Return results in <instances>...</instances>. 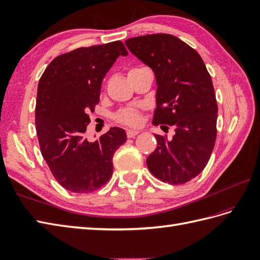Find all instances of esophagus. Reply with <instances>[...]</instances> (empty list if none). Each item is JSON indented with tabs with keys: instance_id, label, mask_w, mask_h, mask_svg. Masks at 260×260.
<instances>
[{
	"instance_id": "1",
	"label": "esophagus",
	"mask_w": 260,
	"mask_h": 260,
	"mask_svg": "<svg viewBox=\"0 0 260 260\" xmlns=\"http://www.w3.org/2000/svg\"><path fill=\"white\" fill-rule=\"evenodd\" d=\"M138 133H139L138 129H127V131H126V135H127L128 138H132V137L136 136Z\"/></svg>"
}]
</instances>
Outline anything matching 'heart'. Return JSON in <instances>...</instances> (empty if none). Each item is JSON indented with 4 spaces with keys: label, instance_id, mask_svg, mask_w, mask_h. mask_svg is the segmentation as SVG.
Returning <instances> with one entry per match:
<instances>
[{
    "label": "heart",
    "instance_id": "b5f03b06",
    "mask_svg": "<svg viewBox=\"0 0 260 260\" xmlns=\"http://www.w3.org/2000/svg\"><path fill=\"white\" fill-rule=\"evenodd\" d=\"M139 68H134L132 70H137ZM131 70V71H132ZM116 121L118 123H122L125 125H131V126H136L141 122V116H139V112L137 108H127L124 109L116 115Z\"/></svg>",
    "mask_w": 260,
    "mask_h": 260
}]
</instances>
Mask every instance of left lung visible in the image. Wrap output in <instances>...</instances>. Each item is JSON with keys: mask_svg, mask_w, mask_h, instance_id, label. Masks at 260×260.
Segmentation results:
<instances>
[{"mask_svg": "<svg viewBox=\"0 0 260 260\" xmlns=\"http://www.w3.org/2000/svg\"><path fill=\"white\" fill-rule=\"evenodd\" d=\"M125 44L155 73L152 124L176 127L170 139L155 135L157 148L146 159L147 167L164 182H188L201 174L215 145L217 103L210 73L201 56L174 35L133 37Z\"/></svg>", "mask_w": 260, "mask_h": 260, "instance_id": "obj_1", "label": "left lung"}]
</instances>
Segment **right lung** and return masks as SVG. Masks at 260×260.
Here are the masks:
<instances>
[{
    "label": "right lung",
    "instance_id": "1",
    "mask_svg": "<svg viewBox=\"0 0 260 260\" xmlns=\"http://www.w3.org/2000/svg\"><path fill=\"white\" fill-rule=\"evenodd\" d=\"M127 55L119 41L81 47L56 57L39 80L35 108L39 147L59 184L75 193L93 192L110 180L113 156L126 142L119 127H111L93 143L84 133L106 72L119 56Z\"/></svg>",
    "mask_w": 260,
    "mask_h": 260
}]
</instances>
